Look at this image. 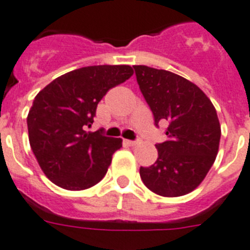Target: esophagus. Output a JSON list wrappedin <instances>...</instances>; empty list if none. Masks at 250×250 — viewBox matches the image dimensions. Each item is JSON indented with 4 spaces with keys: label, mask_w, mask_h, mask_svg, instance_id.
Instances as JSON below:
<instances>
[{
    "label": "esophagus",
    "mask_w": 250,
    "mask_h": 250,
    "mask_svg": "<svg viewBox=\"0 0 250 250\" xmlns=\"http://www.w3.org/2000/svg\"><path fill=\"white\" fill-rule=\"evenodd\" d=\"M125 144L129 145V146H136L138 142L137 141H131V140H125Z\"/></svg>",
    "instance_id": "esophagus-1"
}]
</instances>
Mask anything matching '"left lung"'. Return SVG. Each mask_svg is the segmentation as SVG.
<instances>
[{
    "instance_id": "obj_1",
    "label": "left lung",
    "mask_w": 250,
    "mask_h": 250,
    "mask_svg": "<svg viewBox=\"0 0 250 250\" xmlns=\"http://www.w3.org/2000/svg\"><path fill=\"white\" fill-rule=\"evenodd\" d=\"M155 123L167 122V141L155 145L156 163L141 167L148 189L163 197L188 194L206 178L219 152L221 125L202 90L170 71L133 66Z\"/></svg>"
}]
</instances>
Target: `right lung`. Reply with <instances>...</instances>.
<instances>
[{
    "label": "right lung",
    "instance_id": "obj_1",
    "mask_svg": "<svg viewBox=\"0 0 250 250\" xmlns=\"http://www.w3.org/2000/svg\"><path fill=\"white\" fill-rule=\"evenodd\" d=\"M133 75L128 64L77 68L57 77L35 96L29 110L30 147L45 177L68 190H83L104 178L122 138L91 127L103 96Z\"/></svg>",
    "mask_w": 250,
    "mask_h": 250
}]
</instances>
